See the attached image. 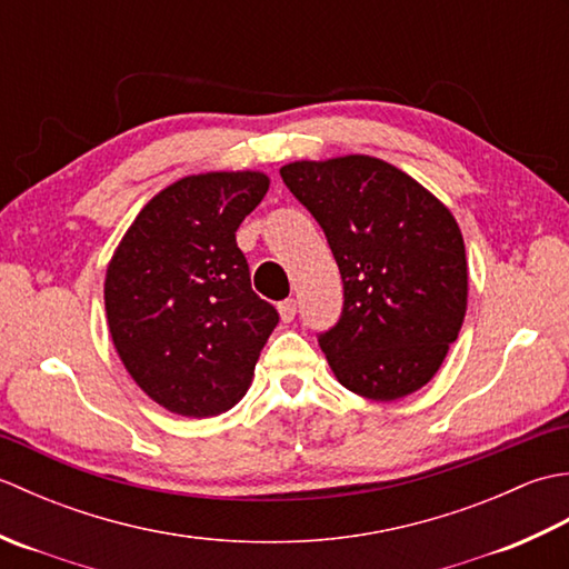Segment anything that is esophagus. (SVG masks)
Segmentation results:
<instances>
[{
    "instance_id": "obj_1",
    "label": "esophagus",
    "mask_w": 569,
    "mask_h": 569,
    "mask_svg": "<svg viewBox=\"0 0 569 569\" xmlns=\"http://www.w3.org/2000/svg\"><path fill=\"white\" fill-rule=\"evenodd\" d=\"M278 312H281V320H283V322H291V320L296 318V312H298L296 300H293V298L281 300V303H278Z\"/></svg>"
}]
</instances>
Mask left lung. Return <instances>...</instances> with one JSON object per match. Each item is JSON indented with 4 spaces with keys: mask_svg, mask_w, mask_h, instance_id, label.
<instances>
[{
    "mask_svg": "<svg viewBox=\"0 0 569 569\" xmlns=\"http://www.w3.org/2000/svg\"><path fill=\"white\" fill-rule=\"evenodd\" d=\"M281 178L322 227L345 303L318 335L335 377L371 401L426 386L467 310L462 232L445 204L371 156L296 161Z\"/></svg>",
    "mask_w": 569,
    "mask_h": 569,
    "instance_id": "8db88e82",
    "label": "left lung"
}]
</instances>
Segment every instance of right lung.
<instances>
[{
	"mask_svg": "<svg viewBox=\"0 0 569 569\" xmlns=\"http://www.w3.org/2000/svg\"><path fill=\"white\" fill-rule=\"evenodd\" d=\"M269 190L263 173H202L161 190L107 269L112 342L156 403L210 418L247 393L278 312L251 291L241 220Z\"/></svg>",
	"mask_w": 569,
	"mask_h": 569,
	"instance_id": "obj_1",
	"label": "right lung"
}]
</instances>
